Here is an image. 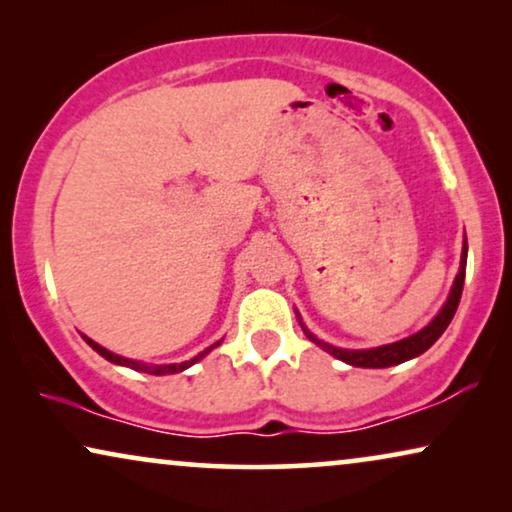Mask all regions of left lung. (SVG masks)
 <instances>
[{
  "mask_svg": "<svg viewBox=\"0 0 512 512\" xmlns=\"http://www.w3.org/2000/svg\"><path fill=\"white\" fill-rule=\"evenodd\" d=\"M466 256H468V242L464 237V247H461V261H459V272L454 277V284L450 289V296H447L445 305L440 307V312L433 317L429 324H426L422 331L408 335V338L391 342V345H382V347H370V349H342V347H333L328 342L319 340L317 335H312L307 331V326L300 319V314L296 312L298 324L303 328V333L307 335V340H312L314 345H319L324 352H328L335 359L349 363V366L356 368H389V366H398V363L415 359V356L424 354L433 342H436L440 335L445 333V328L450 326V321L457 312L459 300H461V291H464V279H466Z\"/></svg>",
  "mask_w": 512,
  "mask_h": 512,
  "instance_id": "left-lung-1",
  "label": "left lung"
}]
</instances>
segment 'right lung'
<instances>
[{"instance_id": "obj_1", "label": "right lung", "mask_w": 512, "mask_h": 512, "mask_svg": "<svg viewBox=\"0 0 512 512\" xmlns=\"http://www.w3.org/2000/svg\"><path fill=\"white\" fill-rule=\"evenodd\" d=\"M83 340H86L88 345L93 347L97 354L104 356V359L111 361V363H116V366H125V368H132V370H139V373H149V375H174V373H184L186 368H191L193 363H198L200 359H205V356H207L209 352H212V349H216V347H219L221 342H223V340L214 342L212 347H207L205 352H200L198 356H193L191 361H181V363H165V366H151V363L135 361V359H125V356H118V354H114V352H109V349H104L102 345H97L95 340L86 338V335H83Z\"/></svg>"}]
</instances>
